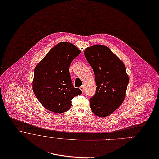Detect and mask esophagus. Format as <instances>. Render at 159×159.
<instances>
[{
	"label": "esophagus",
	"mask_w": 159,
	"mask_h": 159,
	"mask_svg": "<svg viewBox=\"0 0 159 159\" xmlns=\"http://www.w3.org/2000/svg\"><path fill=\"white\" fill-rule=\"evenodd\" d=\"M80 89L82 90V92L84 93V85H82L80 87Z\"/></svg>",
	"instance_id": "esophagus-1"
}]
</instances>
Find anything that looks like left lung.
Returning a JSON list of instances; mask_svg holds the SVG:
<instances>
[{"instance_id":"obj_1","label":"left lung","mask_w":159,"mask_h":159,"mask_svg":"<svg viewBox=\"0 0 159 159\" xmlns=\"http://www.w3.org/2000/svg\"><path fill=\"white\" fill-rule=\"evenodd\" d=\"M85 57L95 76V95L90 99L94 114L104 117L110 116L124 102L129 77L124 63L105 45L87 47Z\"/></svg>"}]
</instances>
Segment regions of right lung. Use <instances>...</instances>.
<instances>
[{
    "label": "right lung",
    "instance_id": "1",
    "mask_svg": "<svg viewBox=\"0 0 159 159\" xmlns=\"http://www.w3.org/2000/svg\"><path fill=\"white\" fill-rule=\"evenodd\" d=\"M80 52L70 42H60L35 66L32 90L48 111L63 113L70 108L71 100L82 94L79 89L73 86L69 71L71 62Z\"/></svg>",
    "mask_w": 159,
    "mask_h": 159
}]
</instances>
